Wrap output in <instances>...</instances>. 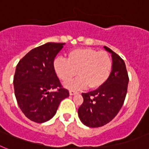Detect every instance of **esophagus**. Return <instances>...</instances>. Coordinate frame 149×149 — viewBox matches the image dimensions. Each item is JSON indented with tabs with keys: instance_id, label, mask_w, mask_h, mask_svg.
<instances>
[{
	"instance_id": "obj_1",
	"label": "esophagus",
	"mask_w": 149,
	"mask_h": 149,
	"mask_svg": "<svg viewBox=\"0 0 149 149\" xmlns=\"http://www.w3.org/2000/svg\"><path fill=\"white\" fill-rule=\"evenodd\" d=\"M77 93V92L73 91V90H70V95H76Z\"/></svg>"
}]
</instances>
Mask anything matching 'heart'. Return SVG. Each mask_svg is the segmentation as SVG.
Segmentation results:
<instances>
[{
	"label": "heart",
	"mask_w": 149,
	"mask_h": 149,
	"mask_svg": "<svg viewBox=\"0 0 149 149\" xmlns=\"http://www.w3.org/2000/svg\"><path fill=\"white\" fill-rule=\"evenodd\" d=\"M56 77L63 82H67L79 75L74 80L66 84L70 89H80L88 86L95 89L105 83L109 77L112 60L109 54L89 48H79L71 50L67 60L57 56L53 62Z\"/></svg>",
	"instance_id": "obj_1"
}]
</instances>
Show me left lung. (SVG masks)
I'll return each instance as SVG.
<instances>
[{"label":"left lung","instance_id":"8db88e82","mask_svg":"<svg viewBox=\"0 0 149 149\" xmlns=\"http://www.w3.org/2000/svg\"><path fill=\"white\" fill-rule=\"evenodd\" d=\"M104 49L112 54L109 77L97 89L82 93L83 102L78 109L80 121L90 128L101 127L112 121L122 108L127 93L129 76L124 60L108 47Z\"/></svg>","mask_w":149,"mask_h":149}]
</instances>
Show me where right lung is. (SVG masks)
Wrapping results in <instances>:
<instances>
[{"instance_id": "add662e5", "label": "right lung", "mask_w": 149, "mask_h": 149, "mask_svg": "<svg viewBox=\"0 0 149 149\" xmlns=\"http://www.w3.org/2000/svg\"><path fill=\"white\" fill-rule=\"evenodd\" d=\"M65 43H47L31 49L18 63L14 77V93L25 116L37 123L55 116L60 102L70 95L61 86L53 62ZM57 88L55 92L52 89Z\"/></svg>"}]
</instances>
